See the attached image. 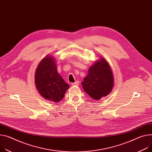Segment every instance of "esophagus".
Returning <instances> with one entry per match:
<instances>
[{"label": "esophagus", "mask_w": 152, "mask_h": 152, "mask_svg": "<svg viewBox=\"0 0 152 152\" xmlns=\"http://www.w3.org/2000/svg\"><path fill=\"white\" fill-rule=\"evenodd\" d=\"M79 85V82L78 81H75V83H71V85L72 86H78Z\"/></svg>", "instance_id": "esophagus-1"}]
</instances>
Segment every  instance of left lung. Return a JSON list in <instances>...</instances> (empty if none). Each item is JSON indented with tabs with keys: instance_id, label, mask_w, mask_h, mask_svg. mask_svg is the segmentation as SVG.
Instances as JSON below:
<instances>
[{
	"instance_id": "obj_1",
	"label": "left lung",
	"mask_w": 152,
	"mask_h": 152,
	"mask_svg": "<svg viewBox=\"0 0 152 152\" xmlns=\"http://www.w3.org/2000/svg\"><path fill=\"white\" fill-rule=\"evenodd\" d=\"M81 83L83 88L93 99L99 100L108 95L114 86V77L110 66L101 58L92 65Z\"/></svg>"
}]
</instances>
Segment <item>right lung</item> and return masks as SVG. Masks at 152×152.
Here are the masks:
<instances>
[{
    "label": "right lung",
    "mask_w": 152,
    "mask_h": 152,
    "mask_svg": "<svg viewBox=\"0 0 152 152\" xmlns=\"http://www.w3.org/2000/svg\"><path fill=\"white\" fill-rule=\"evenodd\" d=\"M35 85L44 99L58 102L62 100L69 86L58 73L52 56H47L41 61L35 72Z\"/></svg>",
    "instance_id": "1"
}]
</instances>
